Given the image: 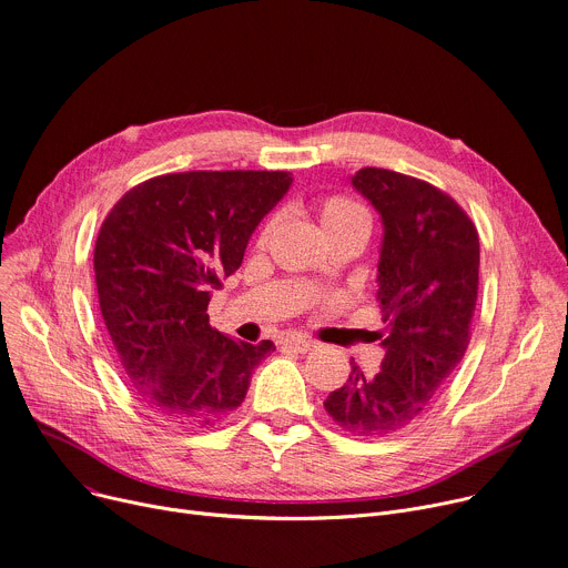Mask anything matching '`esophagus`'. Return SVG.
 Masks as SVG:
<instances>
[{"label":"esophagus","mask_w":568,"mask_h":568,"mask_svg":"<svg viewBox=\"0 0 568 568\" xmlns=\"http://www.w3.org/2000/svg\"><path fill=\"white\" fill-rule=\"evenodd\" d=\"M282 345H284V347H291L293 352H300V354H306V352H311L313 347H316V343L308 341V338H302V336L284 338V341H282Z\"/></svg>","instance_id":"obj_1"}]
</instances>
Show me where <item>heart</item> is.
Returning a JSON list of instances; mask_svg holds the SVG:
<instances>
[{"label": "heart", "mask_w": 568, "mask_h": 568, "mask_svg": "<svg viewBox=\"0 0 568 568\" xmlns=\"http://www.w3.org/2000/svg\"><path fill=\"white\" fill-rule=\"evenodd\" d=\"M313 207H316V214H318L321 225L327 236L352 234V236H361L365 243V239L369 234V216L361 203H356L354 199L343 196V194H329V196L318 199ZM275 225H277L275 219H268L262 225V230L257 234L260 247H264L271 241Z\"/></svg>", "instance_id": "heart-1"}]
</instances>
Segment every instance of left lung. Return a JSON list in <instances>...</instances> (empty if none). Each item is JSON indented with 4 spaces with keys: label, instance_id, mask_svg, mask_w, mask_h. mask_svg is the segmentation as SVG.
I'll return each mask as SVG.
<instances>
[{
    "label": "left lung",
    "instance_id": "1",
    "mask_svg": "<svg viewBox=\"0 0 568 568\" xmlns=\"http://www.w3.org/2000/svg\"><path fill=\"white\" fill-rule=\"evenodd\" d=\"M352 184L382 214L384 243L376 302L384 311L382 369L349 379L325 399L347 433L386 437L419 422L471 338L478 297V232L443 189L365 166Z\"/></svg>",
    "mask_w": 568,
    "mask_h": 568
}]
</instances>
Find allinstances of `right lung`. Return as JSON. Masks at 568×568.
Here are the masks:
<instances>
[{
  "mask_svg": "<svg viewBox=\"0 0 568 568\" xmlns=\"http://www.w3.org/2000/svg\"><path fill=\"white\" fill-rule=\"evenodd\" d=\"M291 182L286 171L166 173L125 192L101 223V316L123 374L160 419H223L245 399L252 369L275 349L271 341L223 336L210 325L207 304Z\"/></svg>",
  "mask_w": 568,
  "mask_h": 568,
  "instance_id": "add662e5",
  "label": "right lung"
}]
</instances>
